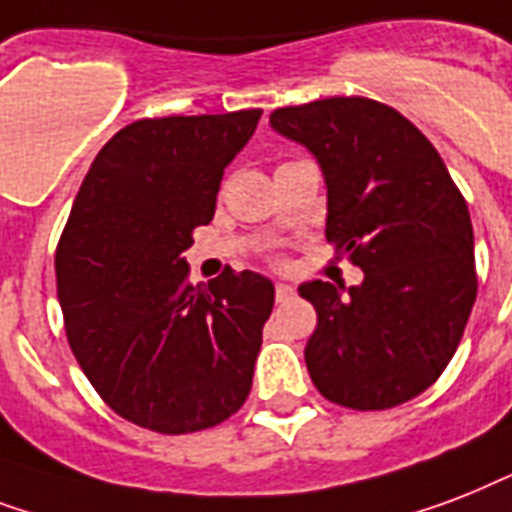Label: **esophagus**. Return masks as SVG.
Masks as SVG:
<instances>
[{
	"label": "esophagus",
	"mask_w": 512,
	"mask_h": 512,
	"mask_svg": "<svg viewBox=\"0 0 512 512\" xmlns=\"http://www.w3.org/2000/svg\"><path fill=\"white\" fill-rule=\"evenodd\" d=\"M275 299H277V301H288V299H293V288H291V285L277 283V285H275Z\"/></svg>",
	"instance_id": "34e87169"
}]
</instances>
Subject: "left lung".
I'll use <instances>...</instances> for the list:
<instances>
[{
  "label": "left lung",
  "instance_id": "1",
  "mask_svg": "<svg viewBox=\"0 0 512 512\" xmlns=\"http://www.w3.org/2000/svg\"><path fill=\"white\" fill-rule=\"evenodd\" d=\"M269 125L315 154L328 243L366 275L350 288L299 285L318 312L304 350L312 382L355 411L417 398L454 358L478 291L465 197L435 146L371 98L285 106Z\"/></svg>",
  "mask_w": 512,
  "mask_h": 512
}]
</instances>
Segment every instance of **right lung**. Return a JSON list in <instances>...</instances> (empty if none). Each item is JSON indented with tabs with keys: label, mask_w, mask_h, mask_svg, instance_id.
<instances>
[{
	"label": "right lung",
	"mask_w": 512,
	"mask_h": 512,
	"mask_svg": "<svg viewBox=\"0 0 512 512\" xmlns=\"http://www.w3.org/2000/svg\"><path fill=\"white\" fill-rule=\"evenodd\" d=\"M259 117L130 122L87 170L55 251L79 368L106 406L154 433L208 430L251 392L275 285L251 269L192 285L184 251Z\"/></svg>",
	"instance_id": "right-lung-1"
}]
</instances>
